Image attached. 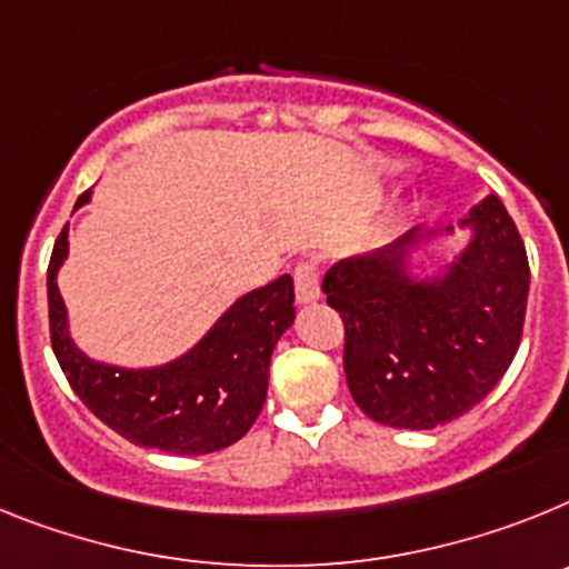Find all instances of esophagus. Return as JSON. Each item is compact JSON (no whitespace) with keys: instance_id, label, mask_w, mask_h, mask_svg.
<instances>
[{"instance_id":"34e87169","label":"esophagus","mask_w":569,"mask_h":569,"mask_svg":"<svg viewBox=\"0 0 569 569\" xmlns=\"http://www.w3.org/2000/svg\"><path fill=\"white\" fill-rule=\"evenodd\" d=\"M295 291H298L300 303H312V300H318L320 278L315 260H300V263L295 266Z\"/></svg>"}]
</instances>
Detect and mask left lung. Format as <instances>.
Segmentation results:
<instances>
[{
	"label": "left lung",
	"mask_w": 569,
	"mask_h": 569,
	"mask_svg": "<svg viewBox=\"0 0 569 569\" xmlns=\"http://www.w3.org/2000/svg\"><path fill=\"white\" fill-rule=\"evenodd\" d=\"M476 237L441 286L409 283L403 246L335 263L326 303L343 320V372L360 412L432 429L481 403L518 352L530 263L498 197L472 209Z\"/></svg>",
	"instance_id": "8db88e82"
}]
</instances>
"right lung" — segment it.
Here are the masks:
<instances>
[{
	"mask_svg": "<svg viewBox=\"0 0 569 569\" xmlns=\"http://www.w3.org/2000/svg\"><path fill=\"white\" fill-rule=\"evenodd\" d=\"M88 197L86 191L77 206ZM66 254L68 226L59 231L48 263V326L53 355L79 401L137 447L206 456L240 441L266 403L271 349L295 320L289 274L237 300L186 358L162 369L126 372L93 363L68 338L57 289Z\"/></svg>",
	"mask_w": 569,
	"mask_h": 569,
	"instance_id": "obj_1",
	"label": "right lung"
}]
</instances>
